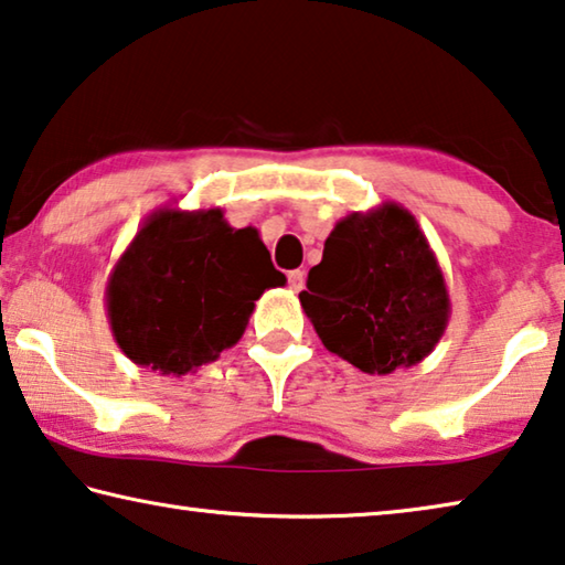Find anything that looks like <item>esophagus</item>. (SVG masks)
Segmentation results:
<instances>
[{"label":"esophagus","mask_w":565,"mask_h":565,"mask_svg":"<svg viewBox=\"0 0 565 565\" xmlns=\"http://www.w3.org/2000/svg\"><path fill=\"white\" fill-rule=\"evenodd\" d=\"M288 282H290V290L292 292H300L302 285H306V273H302V270L288 273Z\"/></svg>","instance_id":"34e87169"}]
</instances>
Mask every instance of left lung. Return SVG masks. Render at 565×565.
Wrapping results in <instances>:
<instances>
[{"label": "left lung", "mask_w": 565, "mask_h": 565, "mask_svg": "<svg viewBox=\"0 0 565 565\" xmlns=\"http://www.w3.org/2000/svg\"><path fill=\"white\" fill-rule=\"evenodd\" d=\"M300 306L328 351L379 376L427 359L452 312L437 255L396 202L335 224Z\"/></svg>", "instance_id": "1"}]
</instances>
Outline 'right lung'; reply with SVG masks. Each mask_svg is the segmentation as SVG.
Returning <instances> with one entry per match:
<instances>
[{"label": "right lung", "mask_w": 565, "mask_h": 565, "mask_svg": "<svg viewBox=\"0 0 565 565\" xmlns=\"http://www.w3.org/2000/svg\"><path fill=\"white\" fill-rule=\"evenodd\" d=\"M285 282L255 227H230L220 206H163L113 265L108 323L136 366L184 376L232 349L255 300Z\"/></svg>", "instance_id": "add662e5"}]
</instances>
